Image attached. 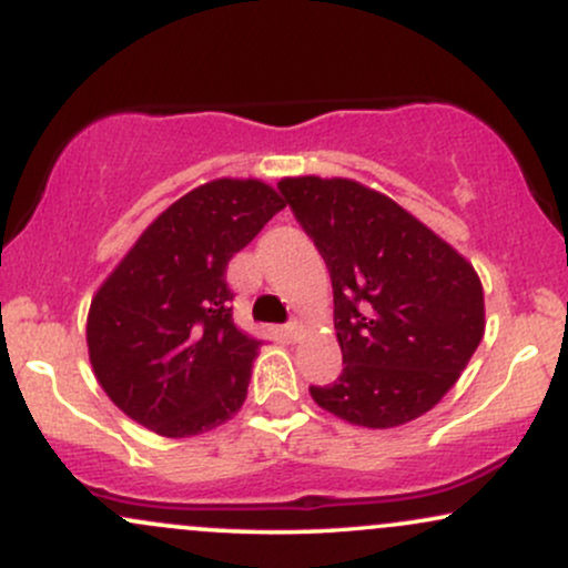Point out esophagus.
<instances>
[{
	"label": "esophagus",
	"instance_id": "34e87169",
	"mask_svg": "<svg viewBox=\"0 0 568 568\" xmlns=\"http://www.w3.org/2000/svg\"><path fill=\"white\" fill-rule=\"evenodd\" d=\"M302 334H304V321H291L288 325H285V336L293 338V342H296Z\"/></svg>",
	"mask_w": 568,
	"mask_h": 568
}]
</instances>
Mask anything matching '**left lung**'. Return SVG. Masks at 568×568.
I'll use <instances>...</instances> for the list:
<instances>
[{"mask_svg": "<svg viewBox=\"0 0 568 568\" xmlns=\"http://www.w3.org/2000/svg\"><path fill=\"white\" fill-rule=\"evenodd\" d=\"M277 189L334 285L344 368L310 395L338 419L371 429L427 414L484 338V285L473 264L357 181L298 175Z\"/></svg>", "mask_w": 568, "mask_h": 568, "instance_id": "left-lung-1", "label": "left lung"}]
</instances>
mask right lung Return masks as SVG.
Returning a JSON list of instances; mask_svg holds the SVG:
<instances>
[{
	"label": "right lung",
	"mask_w": 568,
	"mask_h": 568,
	"mask_svg": "<svg viewBox=\"0 0 568 568\" xmlns=\"http://www.w3.org/2000/svg\"><path fill=\"white\" fill-rule=\"evenodd\" d=\"M283 207L264 181H207L160 213L98 288L90 366L130 419L189 438L237 414L262 342L232 321L226 266Z\"/></svg>",
	"instance_id": "add662e5"
}]
</instances>
